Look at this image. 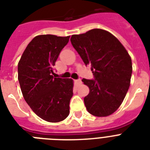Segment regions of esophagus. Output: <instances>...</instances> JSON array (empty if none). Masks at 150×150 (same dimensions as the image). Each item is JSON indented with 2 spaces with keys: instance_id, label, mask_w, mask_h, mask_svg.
Listing matches in <instances>:
<instances>
[{
  "instance_id": "1",
  "label": "esophagus",
  "mask_w": 150,
  "mask_h": 150,
  "mask_svg": "<svg viewBox=\"0 0 150 150\" xmlns=\"http://www.w3.org/2000/svg\"><path fill=\"white\" fill-rule=\"evenodd\" d=\"M74 82H75V83H76L77 86H79V85H80V84H81L82 81H81V80H80V79H79V80H74Z\"/></svg>"
}]
</instances>
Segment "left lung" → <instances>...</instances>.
Segmentation results:
<instances>
[{"mask_svg":"<svg viewBox=\"0 0 150 150\" xmlns=\"http://www.w3.org/2000/svg\"><path fill=\"white\" fill-rule=\"evenodd\" d=\"M85 65L91 66L93 80L83 79L90 89L84 104L90 114L107 117L117 110L130 85L133 71L128 52L116 37L102 29H93L70 38Z\"/></svg>","mask_w":150,"mask_h":150,"instance_id":"8db88e82","label":"left lung"}]
</instances>
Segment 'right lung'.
I'll return each mask as SVG.
<instances>
[{
    "mask_svg": "<svg viewBox=\"0 0 150 150\" xmlns=\"http://www.w3.org/2000/svg\"><path fill=\"white\" fill-rule=\"evenodd\" d=\"M69 39L70 36H37L18 63V80L23 98L38 117L47 122H60L70 113L73 80L53 76L58 56Z\"/></svg>",
    "mask_w": 150,
    "mask_h": 150,
    "instance_id": "right-lung-1",
    "label": "right lung"
}]
</instances>
